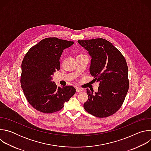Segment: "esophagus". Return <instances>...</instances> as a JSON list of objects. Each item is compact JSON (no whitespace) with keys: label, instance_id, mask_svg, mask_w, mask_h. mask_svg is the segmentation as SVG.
Instances as JSON below:
<instances>
[{"label":"esophagus","instance_id":"1","mask_svg":"<svg viewBox=\"0 0 151 151\" xmlns=\"http://www.w3.org/2000/svg\"><path fill=\"white\" fill-rule=\"evenodd\" d=\"M83 89L81 88H79V87H76V93H79V92H81V91H83Z\"/></svg>","mask_w":151,"mask_h":151}]
</instances>
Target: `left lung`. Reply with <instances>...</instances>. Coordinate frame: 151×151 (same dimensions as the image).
I'll return each mask as SVG.
<instances>
[{
	"instance_id": "left-lung-1",
	"label": "left lung",
	"mask_w": 151,
	"mask_h": 151,
	"mask_svg": "<svg viewBox=\"0 0 151 151\" xmlns=\"http://www.w3.org/2000/svg\"><path fill=\"white\" fill-rule=\"evenodd\" d=\"M79 44L91 57L90 72L93 81L99 83L94 94L87 89L88 100L85 110L98 118L112 115L118 111L129 88L128 66L121 52L104 39L78 40Z\"/></svg>"
}]
</instances>
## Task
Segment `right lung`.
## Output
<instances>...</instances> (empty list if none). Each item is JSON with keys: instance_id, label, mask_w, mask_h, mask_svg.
I'll use <instances>...</instances> for the list:
<instances>
[{"instance_id": "obj_1", "label": "right lung", "mask_w": 151, "mask_h": 151, "mask_svg": "<svg viewBox=\"0 0 151 151\" xmlns=\"http://www.w3.org/2000/svg\"><path fill=\"white\" fill-rule=\"evenodd\" d=\"M74 42L48 37L32 47L21 64V86L29 104L37 111L51 114L64 107L74 95L72 86L61 88L52 81V76L59 70L60 58L63 51Z\"/></svg>"}]
</instances>
